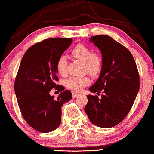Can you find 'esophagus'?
I'll use <instances>...</instances> for the list:
<instances>
[{"mask_svg":"<svg viewBox=\"0 0 154 154\" xmlns=\"http://www.w3.org/2000/svg\"><path fill=\"white\" fill-rule=\"evenodd\" d=\"M79 94V93H77V92H75V91H73V92H72V97H73V98H75V97H77Z\"/></svg>","mask_w":154,"mask_h":154,"instance_id":"34e87169","label":"esophagus"}]
</instances>
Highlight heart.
I'll use <instances>...</instances> for the list:
<instances>
[{
  "label": "heart",
  "instance_id": "heart-1",
  "mask_svg": "<svg viewBox=\"0 0 154 154\" xmlns=\"http://www.w3.org/2000/svg\"><path fill=\"white\" fill-rule=\"evenodd\" d=\"M71 54L76 59L85 62V69L91 75H97L100 72L102 67V60L99 54H91V50L88 47L82 44L77 45L71 50ZM67 58L61 55L58 58L56 63V69L61 75L67 73ZM90 79L86 76H76L72 77L66 81L65 85L68 89L75 91H79L84 87L88 85Z\"/></svg>",
  "mask_w": 154,
  "mask_h": 154
}]
</instances>
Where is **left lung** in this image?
Returning <instances> with one entry per match:
<instances>
[{"label":"left lung","instance_id":"left-lung-1","mask_svg":"<svg viewBox=\"0 0 154 154\" xmlns=\"http://www.w3.org/2000/svg\"><path fill=\"white\" fill-rule=\"evenodd\" d=\"M101 51L102 67L100 77L89 91L100 95H87L85 112L90 122L102 128L119 124L129 112L139 90V75L129 50L105 35L92 36Z\"/></svg>","mask_w":154,"mask_h":154}]
</instances>
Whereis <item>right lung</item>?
<instances>
[{"label":"right lung","instance_id":"obj_1","mask_svg":"<svg viewBox=\"0 0 154 154\" xmlns=\"http://www.w3.org/2000/svg\"><path fill=\"white\" fill-rule=\"evenodd\" d=\"M72 39L55 38L31 46L23 55L15 80V92L23 117L36 131L48 133L61 123V108L71 100L72 93L56 85V63L70 45ZM60 91L57 100L49 94L52 88Z\"/></svg>","mask_w":154,"mask_h":154}]
</instances>
